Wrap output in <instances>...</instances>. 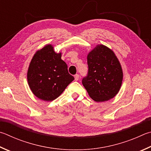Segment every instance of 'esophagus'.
I'll return each mask as SVG.
<instances>
[{
	"label": "esophagus",
	"instance_id": "esophagus-1",
	"mask_svg": "<svg viewBox=\"0 0 151 151\" xmlns=\"http://www.w3.org/2000/svg\"><path fill=\"white\" fill-rule=\"evenodd\" d=\"M78 79H79V75H78V74H76V75H75V80L76 81H78Z\"/></svg>",
	"mask_w": 151,
	"mask_h": 151
}]
</instances>
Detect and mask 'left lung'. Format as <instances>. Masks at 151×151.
I'll return each mask as SVG.
<instances>
[{"label": "left lung", "instance_id": "obj_1", "mask_svg": "<svg viewBox=\"0 0 151 151\" xmlns=\"http://www.w3.org/2000/svg\"><path fill=\"white\" fill-rule=\"evenodd\" d=\"M88 71L82 83L89 96L96 102L113 98L120 89L123 80L122 68L110 49L98 45L87 57Z\"/></svg>", "mask_w": 151, "mask_h": 151}]
</instances>
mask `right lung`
Returning a JSON list of instances; mask_svg holds the SVG:
<instances>
[{"instance_id":"add662e5","label":"right lung","mask_w":151,"mask_h":151,"mask_svg":"<svg viewBox=\"0 0 151 151\" xmlns=\"http://www.w3.org/2000/svg\"><path fill=\"white\" fill-rule=\"evenodd\" d=\"M28 82L34 94L44 101H52L61 95L75 78L68 72L67 65L51 45L37 51L28 70Z\"/></svg>"}]
</instances>
